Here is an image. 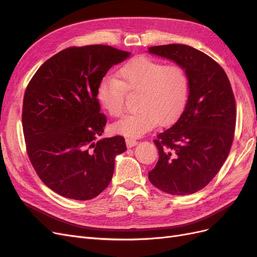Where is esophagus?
Wrapping results in <instances>:
<instances>
[{
  "instance_id": "esophagus-1",
  "label": "esophagus",
  "mask_w": 257,
  "mask_h": 257,
  "mask_svg": "<svg viewBox=\"0 0 257 257\" xmlns=\"http://www.w3.org/2000/svg\"><path fill=\"white\" fill-rule=\"evenodd\" d=\"M125 143H126L127 148H133V147H135L137 145L138 142L136 141V139H134V138H126L125 139Z\"/></svg>"
}]
</instances>
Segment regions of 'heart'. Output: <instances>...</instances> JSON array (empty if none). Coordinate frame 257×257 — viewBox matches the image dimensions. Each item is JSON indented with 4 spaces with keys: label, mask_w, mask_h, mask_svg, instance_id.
I'll use <instances>...</instances> for the list:
<instances>
[{
    "label": "heart",
    "mask_w": 257,
    "mask_h": 257,
    "mask_svg": "<svg viewBox=\"0 0 257 257\" xmlns=\"http://www.w3.org/2000/svg\"><path fill=\"white\" fill-rule=\"evenodd\" d=\"M116 77H105L99 81L96 96L100 106L111 116H120L128 93L137 94L138 109L113 124L116 134L139 137L158 123L166 125L181 114L188 102L190 79L181 65H165L139 57L121 66Z\"/></svg>",
    "instance_id": "obj_1"
}]
</instances>
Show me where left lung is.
Returning <instances> with one entry per match:
<instances>
[{"instance_id": "left-lung-1", "label": "left lung", "mask_w": 257, "mask_h": 257, "mask_svg": "<svg viewBox=\"0 0 257 257\" xmlns=\"http://www.w3.org/2000/svg\"><path fill=\"white\" fill-rule=\"evenodd\" d=\"M148 50L181 65L190 79L184 110L155 138L160 158L149 180L172 195L193 194L212 180L228 157L236 127L234 92L221 65L204 52L180 44Z\"/></svg>"}]
</instances>
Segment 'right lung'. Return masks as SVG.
Returning <instances> with one entry per match:
<instances>
[{"label": "right lung", "mask_w": 257, "mask_h": 257, "mask_svg": "<svg viewBox=\"0 0 257 257\" xmlns=\"http://www.w3.org/2000/svg\"><path fill=\"white\" fill-rule=\"evenodd\" d=\"M131 52L111 46L69 47L37 69L23 97L22 127L31 164L59 195L96 197L110 183L122 136L96 141L106 125L96 96L99 81Z\"/></svg>", "instance_id": "1"}]
</instances>
